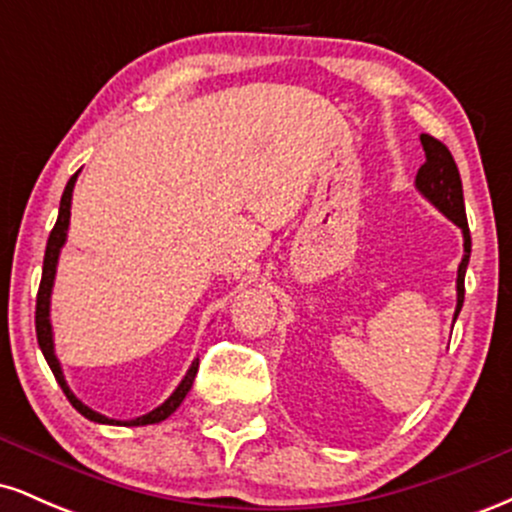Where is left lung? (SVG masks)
<instances>
[{
    "instance_id": "obj_1",
    "label": "left lung",
    "mask_w": 512,
    "mask_h": 512,
    "mask_svg": "<svg viewBox=\"0 0 512 512\" xmlns=\"http://www.w3.org/2000/svg\"><path fill=\"white\" fill-rule=\"evenodd\" d=\"M421 146H424L426 151V163L419 168V173H416V190H419L438 211H443L455 226L462 228L464 255L460 267H457V320L464 303V274H467L469 255H472V236H469L467 214H464L460 170H457V163L448 151V146L438 142V139H433L431 134H421Z\"/></svg>"
}]
</instances>
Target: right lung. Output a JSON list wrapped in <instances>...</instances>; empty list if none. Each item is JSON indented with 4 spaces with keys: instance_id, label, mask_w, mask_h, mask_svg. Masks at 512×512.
I'll list each match as a JSON object with an SVG mask.
<instances>
[{
    "instance_id": "obj_1",
    "label": "right lung",
    "mask_w": 512,
    "mask_h": 512,
    "mask_svg": "<svg viewBox=\"0 0 512 512\" xmlns=\"http://www.w3.org/2000/svg\"><path fill=\"white\" fill-rule=\"evenodd\" d=\"M76 178H79V173H74L72 178H69L67 187H64L62 199H60V214H57L55 228H52V231H50L48 248H45L43 279H40L38 301H35V334H38L40 351H43L45 361H48L52 375H55L57 383H60L62 392H64V395H67L69 402H72V407L79 411L81 416H86V419L96 421V424H110V426L158 424V421L168 419V416L180 407L182 399L187 397V392H190L192 383H195V375H197V368H199V358H195V361H192V366H190V370H187L185 378L180 380V385L175 387L173 395H170L166 402L161 404V407H156L154 411H149V414H144V416H137V419H132V421H117V419H108V416L98 414V411H93L91 407H86V404L81 402V399L76 397L72 390H69L67 380H64L60 361H57V356H55V342H52V322H50V296H52V284H55V272H57V260H60V250H62L64 240H67L69 216H72V192H74Z\"/></svg>"
}]
</instances>
